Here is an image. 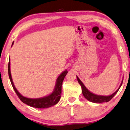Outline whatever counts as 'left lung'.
Returning a JSON list of instances; mask_svg holds the SVG:
<instances>
[{
  "instance_id": "1",
  "label": "left lung",
  "mask_w": 130,
  "mask_h": 130,
  "mask_svg": "<svg viewBox=\"0 0 130 130\" xmlns=\"http://www.w3.org/2000/svg\"><path fill=\"white\" fill-rule=\"evenodd\" d=\"M77 80L78 81L79 84H80L81 89H82V93L83 96H84L86 99H87L89 101L93 103H103V102H108L109 101L113 98V97L115 96V95L117 94V93L118 91L119 88L121 87L122 84V81L121 84L119 87L117 91H115V93H113V94L111 95H109V96H100V95H97L95 94L94 93H91L90 91L89 90L87 89V88L85 87V86L84 85V84L81 82V81L79 79V78L77 76Z\"/></svg>"
}]
</instances>
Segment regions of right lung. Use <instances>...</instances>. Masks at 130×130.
I'll list each match as a JSON object with an SVG mask.
<instances>
[{"instance_id":"1","label":"right lung","mask_w":130,"mask_h":130,"mask_svg":"<svg viewBox=\"0 0 130 130\" xmlns=\"http://www.w3.org/2000/svg\"><path fill=\"white\" fill-rule=\"evenodd\" d=\"M13 42L12 43V45H13ZM10 65H11V63H10L9 59L8 63L9 77L10 81H11V83L12 84V86L13 87V90H15V93H17V96H18L20 99L24 103H25V104H27V105H29V106L34 107V108H36L43 109L49 108V107L52 106L53 105H56V103H58V102L60 100V94H61L62 93V83H63L64 78L66 76L67 74L68 73V71H67V70L64 71L63 72H62V74H60V75L58 77V78L56 79L55 89L53 90V92L51 94L41 98L30 99L24 97L20 93L18 92V91L17 90L16 88H15L14 84H13L12 79Z\"/></svg>"}]
</instances>
